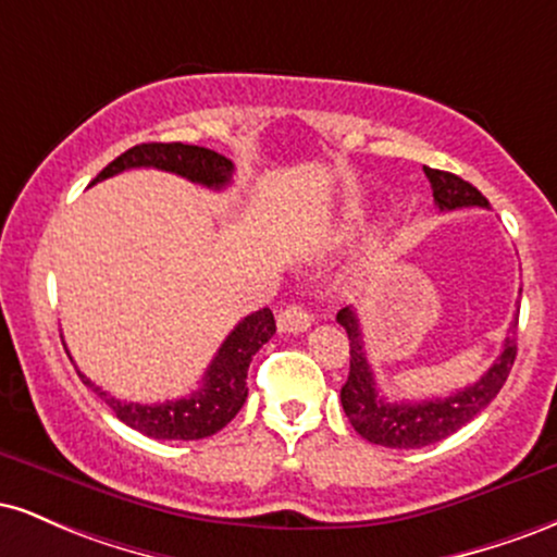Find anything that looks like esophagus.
<instances>
[{
    "label": "esophagus",
    "mask_w": 557,
    "mask_h": 557,
    "mask_svg": "<svg viewBox=\"0 0 557 557\" xmlns=\"http://www.w3.org/2000/svg\"><path fill=\"white\" fill-rule=\"evenodd\" d=\"M277 327H280V332H306L311 327L309 311H306L304 306H298V304L287 306V309L280 311Z\"/></svg>",
    "instance_id": "obj_1"
}]
</instances>
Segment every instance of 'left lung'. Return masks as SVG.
<instances>
[{
    "mask_svg": "<svg viewBox=\"0 0 557 557\" xmlns=\"http://www.w3.org/2000/svg\"><path fill=\"white\" fill-rule=\"evenodd\" d=\"M424 175L430 177L432 196L440 212H453V209L463 207H490L487 198L479 194L474 185L466 183L463 177L453 175V172L424 168ZM337 322L348 332L350 341V372L341 389L343 411L350 424H354V430L374 445L411 450V447H426L450 437L453 432L461 430V426L469 424L471 419L479 417L490 406L492 398L500 393V387L510 374V367L516 361L519 314L510 324V335L505 337L497 361L474 385L458 389V393L447 395V398L389 403L376 389L372 363H369L367 348H363L359 314L350 306H345V309L337 311Z\"/></svg>",
    "mask_w": 557,
    "mask_h": 557,
    "instance_id": "8db88e82",
    "label": "left lung"
}]
</instances>
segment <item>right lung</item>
Returning <instances> with one entry per match:
<instances>
[{"label": "right lung", "mask_w": 557, "mask_h": 557, "mask_svg": "<svg viewBox=\"0 0 557 557\" xmlns=\"http://www.w3.org/2000/svg\"><path fill=\"white\" fill-rule=\"evenodd\" d=\"M136 168H154L164 172H175L185 181L203 185V188H225L233 177V162L227 157L216 154L203 146L188 144H140L127 149L114 162L107 164L104 170L96 175L94 183L107 181V177L120 175L123 170ZM91 183V185H94ZM274 317L270 309H259L246 319L235 324V330L220 345L216 356L209 363L207 374H203L201 387L196 393L185 395L181 400L154 403V406H144V403H125L112 398L101 387H96L86 374L78 376L88 387L99 395L112 413L123 424L146 434L154 440H203L220 432L227 421L235 419L243 403L248 398L246 376L248 363H251L257 350L264 343H270L274 335Z\"/></svg>", "instance_id": "obj_1"}]
</instances>
